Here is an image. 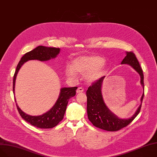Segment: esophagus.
I'll return each mask as SVG.
<instances>
[{"label":"esophagus","instance_id":"esophagus-1","mask_svg":"<svg viewBox=\"0 0 157 157\" xmlns=\"http://www.w3.org/2000/svg\"><path fill=\"white\" fill-rule=\"evenodd\" d=\"M83 91H84V89L82 87H78L77 90V93H81Z\"/></svg>","mask_w":157,"mask_h":157}]
</instances>
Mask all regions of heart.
Returning <instances> with one entry per match:
<instances>
[{
	"instance_id": "heart-1",
	"label": "heart",
	"mask_w": 157,
	"mask_h": 157,
	"mask_svg": "<svg viewBox=\"0 0 157 157\" xmlns=\"http://www.w3.org/2000/svg\"><path fill=\"white\" fill-rule=\"evenodd\" d=\"M105 59L97 56H80L72 61V67L67 66L64 70L67 76L75 78L77 73L85 74L84 79L89 84L94 83L103 77L106 68Z\"/></svg>"
}]
</instances>
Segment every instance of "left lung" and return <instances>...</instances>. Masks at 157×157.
Segmentation results:
<instances>
[{
    "label": "left lung",
    "mask_w": 157,
    "mask_h": 157,
    "mask_svg": "<svg viewBox=\"0 0 157 157\" xmlns=\"http://www.w3.org/2000/svg\"><path fill=\"white\" fill-rule=\"evenodd\" d=\"M121 64H128L139 73L141 77V85L144 90V75L135 54L132 52H126V56ZM105 77V76L93 83L87 90V116L90 122L95 127L107 131H117L129 124L139 114L144 97V92L141 98V104L134 114L128 118H118L110 111L104 101L102 84Z\"/></svg>",
    "instance_id": "obj_1"
}]
</instances>
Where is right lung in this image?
<instances>
[{"label": "right lung", "mask_w": 157, "mask_h": 157, "mask_svg": "<svg viewBox=\"0 0 157 157\" xmlns=\"http://www.w3.org/2000/svg\"><path fill=\"white\" fill-rule=\"evenodd\" d=\"M60 49L55 48H48L40 45L32 51L26 53L21 58L17 64L13 78V93L14 95V88L16 79L23 64L29 60H39L40 61H49L51 59L56 58L59 54ZM77 87H62L60 89L59 95L54 106L45 113L38 115L32 116L23 112L16 103V106L21 117L31 125L41 128H51L56 126L61 122L66 112L67 106L69 99L75 96ZM15 102L16 103V98Z\"/></svg>", "instance_id": "right-lung-1"}]
</instances>
